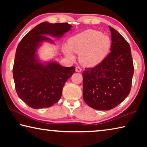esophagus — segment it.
<instances>
[{
  "label": "esophagus",
  "instance_id": "1",
  "mask_svg": "<svg viewBox=\"0 0 147 147\" xmlns=\"http://www.w3.org/2000/svg\"><path fill=\"white\" fill-rule=\"evenodd\" d=\"M76 71L78 72V73H80L82 71V69L80 67H76Z\"/></svg>",
  "mask_w": 147,
  "mask_h": 147
}]
</instances>
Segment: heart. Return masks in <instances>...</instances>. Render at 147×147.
<instances>
[{
	"mask_svg": "<svg viewBox=\"0 0 147 147\" xmlns=\"http://www.w3.org/2000/svg\"><path fill=\"white\" fill-rule=\"evenodd\" d=\"M111 46L108 36L94 30H86L69 39L63 53L71 59H75L73 53L79 54V60L85 66L100 63L108 54Z\"/></svg>",
	"mask_w": 147,
	"mask_h": 147,
	"instance_id": "heart-1",
	"label": "heart"
}]
</instances>
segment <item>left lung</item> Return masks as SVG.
Listing matches in <instances>:
<instances>
[{"label":"left lung","mask_w":147,"mask_h":147,"mask_svg":"<svg viewBox=\"0 0 147 147\" xmlns=\"http://www.w3.org/2000/svg\"><path fill=\"white\" fill-rule=\"evenodd\" d=\"M110 53L103 61L83 72V97L91 108L109 110L122 102L130 93L134 65L130 47L112 27Z\"/></svg>","instance_id":"obj_1"}]
</instances>
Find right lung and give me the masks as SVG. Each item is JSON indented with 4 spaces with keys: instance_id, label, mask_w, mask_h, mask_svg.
<instances>
[{
    "instance_id": "1",
    "label": "right lung",
    "mask_w": 147,
    "mask_h": 147,
    "mask_svg": "<svg viewBox=\"0 0 147 147\" xmlns=\"http://www.w3.org/2000/svg\"><path fill=\"white\" fill-rule=\"evenodd\" d=\"M71 27L68 23L43 22L17 46L13 67L15 86L19 97L32 108H49L58 102L66 81L75 71L74 67H66L56 61H43L38 54L44 42L54 44L48 36L61 38Z\"/></svg>"
}]
</instances>
